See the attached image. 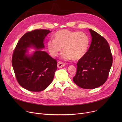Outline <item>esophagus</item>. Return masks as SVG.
<instances>
[{
  "instance_id": "esophagus-1",
  "label": "esophagus",
  "mask_w": 122,
  "mask_h": 122,
  "mask_svg": "<svg viewBox=\"0 0 122 122\" xmlns=\"http://www.w3.org/2000/svg\"><path fill=\"white\" fill-rule=\"evenodd\" d=\"M65 64H66L64 63H63L61 61H59V62H58V63H57V67L59 68H61L64 66L65 65Z\"/></svg>"
}]
</instances>
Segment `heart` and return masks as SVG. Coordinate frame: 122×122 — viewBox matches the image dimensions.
I'll use <instances>...</instances> for the list:
<instances>
[{"label":"heart","mask_w":122,"mask_h":122,"mask_svg":"<svg viewBox=\"0 0 122 122\" xmlns=\"http://www.w3.org/2000/svg\"><path fill=\"white\" fill-rule=\"evenodd\" d=\"M54 36V40L47 42V49L52 57L58 55L63 47L64 51L62 57L67 60H78L87 53L90 40L84 32L62 30L57 31Z\"/></svg>","instance_id":"obj_1"}]
</instances>
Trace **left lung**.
<instances>
[{
  "mask_svg": "<svg viewBox=\"0 0 122 122\" xmlns=\"http://www.w3.org/2000/svg\"><path fill=\"white\" fill-rule=\"evenodd\" d=\"M92 41L87 53L79 60L73 81L85 89H92L103 85L107 80L113 58L110 48L105 38L92 29Z\"/></svg>",
  "mask_w": 122,
  "mask_h": 122,
  "instance_id": "obj_1",
  "label": "left lung"
}]
</instances>
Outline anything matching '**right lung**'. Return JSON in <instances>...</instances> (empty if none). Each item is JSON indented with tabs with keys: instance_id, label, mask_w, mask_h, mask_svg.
I'll use <instances>...</instances> for the list:
<instances>
[{
	"instance_id": "obj_1",
	"label": "right lung",
	"mask_w": 122,
	"mask_h": 122,
	"mask_svg": "<svg viewBox=\"0 0 122 122\" xmlns=\"http://www.w3.org/2000/svg\"><path fill=\"white\" fill-rule=\"evenodd\" d=\"M48 30H35L24 34L13 53L12 64L16 80L22 87L31 92H41L52 81L57 70V60L46 52L36 50L33 55L25 54L28 47L43 48Z\"/></svg>"
}]
</instances>
